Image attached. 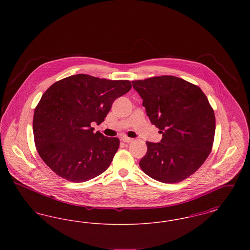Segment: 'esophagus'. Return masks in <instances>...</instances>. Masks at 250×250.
Wrapping results in <instances>:
<instances>
[{
    "instance_id": "34e87169",
    "label": "esophagus",
    "mask_w": 250,
    "mask_h": 250,
    "mask_svg": "<svg viewBox=\"0 0 250 250\" xmlns=\"http://www.w3.org/2000/svg\"><path fill=\"white\" fill-rule=\"evenodd\" d=\"M121 141L124 142V143H131V142H133V139L127 138V137H123V138L121 139Z\"/></svg>"
}]
</instances>
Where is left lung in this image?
I'll list each match as a JSON object with an SVG mask.
<instances>
[{
    "mask_svg": "<svg viewBox=\"0 0 250 250\" xmlns=\"http://www.w3.org/2000/svg\"><path fill=\"white\" fill-rule=\"evenodd\" d=\"M143 99L152 124L163 138L146 142L147 153L140 161L143 172L156 181L174 184L195 173L210 155L215 117L202 89L174 76L132 82Z\"/></svg>",
    "mask_w": 250,
    "mask_h": 250,
    "instance_id": "1",
    "label": "left lung"
}]
</instances>
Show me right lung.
<instances>
[{
	"label": "right lung",
	"instance_id": "obj_1",
	"mask_svg": "<svg viewBox=\"0 0 250 250\" xmlns=\"http://www.w3.org/2000/svg\"><path fill=\"white\" fill-rule=\"evenodd\" d=\"M129 81L86 74L64 78L43 94L35 109L36 150L60 177L83 183L103 173L119 148L118 138L94 133L91 124L104 119L116 98L130 91Z\"/></svg>",
	"mask_w": 250,
	"mask_h": 250
}]
</instances>
